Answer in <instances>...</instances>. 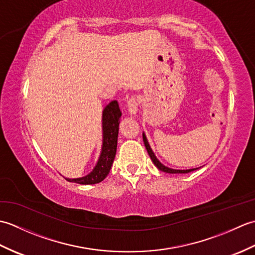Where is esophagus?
Wrapping results in <instances>:
<instances>
[{
	"mask_svg": "<svg viewBox=\"0 0 255 255\" xmlns=\"http://www.w3.org/2000/svg\"><path fill=\"white\" fill-rule=\"evenodd\" d=\"M138 106H139V102L137 100V97L134 96V95L129 97L128 101H127V107H128L129 114H131V115H134V114H137Z\"/></svg>",
	"mask_w": 255,
	"mask_h": 255,
	"instance_id": "1",
	"label": "esophagus"
}]
</instances>
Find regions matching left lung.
Returning a JSON list of instances; mask_svg holds the SVG:
<instances>
[{
  "instance_id": "obj_1",
  "label": "left lung",
  "mask_w": 255,
  "mask_h": 255,
  "mask_svg": "<svg viewBox=\"0 0 255 255\" xmlns=\"http://www.w3.org/2000/svg\"><path fill=\"white\" fill-rule=\"evenodd\" d=\"M142 139H143V142H144V145H145V149H147L148 154L150 155L151 160H152L154 165H155L156 167H158V169H159L160 171L165 172V173H170V174H178V173H180V174H185V173H189V172H193V171H195V170H198V169H199V167H196V169H189V170H175V169H171V167H167V166L163 165V164H162L161 162L158 160V158H156L154 152L152 151V149H151L150 144H149V142H148V139H147V137H145L144 132L142 133Z\"/></svg>"
}]
</instances>
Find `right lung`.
Wrapping results in <instances>:
<instances>
[{
  "label": "right lung",
  "instance_id": "add662e5",
  "mask_svg": "<svg viewBox=\"0 0 255 255\" xmlns=\"http://www.w3.org/2000/svg\"><path fill=\"white\" fill-rule=\"evenodd\" d=\"M122 112L119 110L117 101H112L103 110L102 115V130H103V144L100 158L97 163L88 175L78 178H67L69 182L89 185L102 182L110 173L117 150L118 127L121 123Z\"/></svg>",
  "mask_w": 255,
  "mask_h": 255
}]
</instances>
